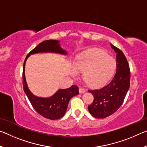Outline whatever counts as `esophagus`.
Here are the masks:
<instances>
[{"label":"esophagus","mask_w":147,"mask_h":147,"mask_svg":"<svg viewBox=\"0 0 147 147\" xmlns=\"http://www.w3.org/2000/svg\"><path fill=\"white\" fill-rule=\"evenodd\" d=\"M86 92V90L83 88H79V93H84Z\"/></svg>","instance_id":"1"}]
</instances>
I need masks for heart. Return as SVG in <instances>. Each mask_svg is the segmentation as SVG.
Here are the masks:
<instances>
[{"mask_svg": "<svg viewBox=\"0 0 147 147\" xmlns=\"http://www.w3.org/2000/svg\"><path fill=\"white\" fill-rule=\"evenodd\" d=\"M116 61L99 49H92L81 54L73 63L71 75L77 77L84 73V80L89 86L100 88L111 78L116 70Z\"/></svg>", "mask_w": 147, "mask_h": 147, "instance_id": "obj_1", "label": "heart"}]
</instances>
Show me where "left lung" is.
Segmentation results:
<instances>
[{
	"instance_id": "left-lung-1",
	"label": "left lung",
	"mask_w": 147,
	"mask_h": 147,
	"mask_svg": "<svg viewBox=\"0 0 147 147\" xmlns=\"http://www.w3.org/2000/svg\"><path fill=\"white\" fill-rule=\"evenodd\" d=\"M117 54V71L112 80L99 89L88 90L94 96L93 103L88 106L92 116L98 119L112 115L122 105L130 88V71L125 56L120 49L110 43Z\"/></svg>"
}]
</instances>
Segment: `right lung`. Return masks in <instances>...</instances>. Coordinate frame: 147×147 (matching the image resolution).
<instances>
[{"label": "right lung", "mask_w": 147, "mask_h": 147, "mask_svg": "<svg viewBox=\"0 0 147 147\" xmlns=\"http://www.w3.org/2000/svg\"><path fill=\"white\" fill-rule=\"evenodd\" d=\"M38 53H57L67 55V52L61 48L58 40H46L32 50L26 56L23 64V86L24 91L26 94L32 106L37 112L44 117L56 120L63 117L67 109L69 102L74 96L79 94L78 88L75 85L72 86L71 88L64 89H59L53 96L50 97L43 98L37 96L30 91L27 85L25 73V63L26 59L31 54Z\"/></svg>", "instance_id": "right-lung-1"}]
</instances>
